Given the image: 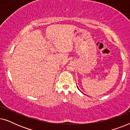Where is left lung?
I'll use <instances>...</instances> for the list:
<instances>
[{
  "label": "left lung",
  "instance_id": "8db88e82",
  "mask_svg": "<svg viewBox=\"0 0 130 130\" xmlns=\"http://www.w3.org/2000/svg\"><path fill=\"white\" fill-rule=\"evenodd\" d=\"M77 88H78V87H77ZM78 89H79V88H78Z\"/></svg>",
  "mask_w": 130,
  "mask_h": 130
}]
</instances>
